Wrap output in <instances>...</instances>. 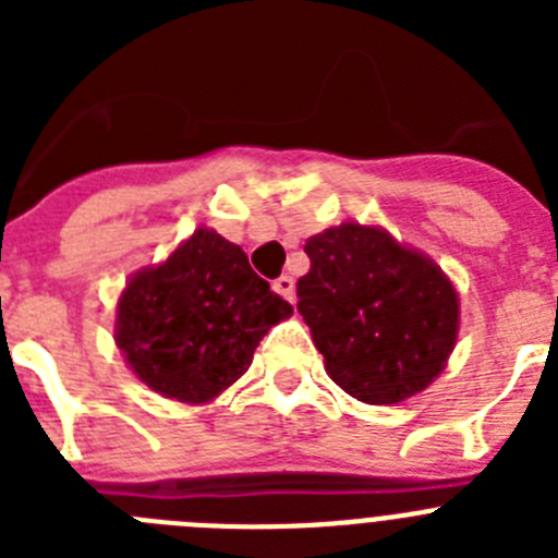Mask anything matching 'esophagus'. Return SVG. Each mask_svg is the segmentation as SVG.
<instances>
[{
  "label": "esophagus",
  "mask_w": 558,
  "mask_h": 558,
  "mask_svg": "<svg viewBox=\"0 0 558 558\" xmlns=\"http://www.w3.org/2000/svg\"><path fill=\"white\" fill-rule=\"evenodd\" d=\"M274 290L282 295V299H288V302H293V299H295V284H293V279H290V276H279V279L274 282Z\"/></svg>",
  "instance_id": "obj_1"
}]
</instances>
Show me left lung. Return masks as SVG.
I'll return each mask as SVG.
<instances>
[{
  "label": "left lung",
  "mask_w": 558,
  "mask_h": 558,
  "mask_svg": "<svg viewBox=\"0 0 558 558\" xmlns=\"http://www.w3.org/2000/svg\"><path fill=\"white\" fill-rule=\"evenodd\" d=\"M304 251L299 313L332 383L368 405L425 391L458 335V295L441 268L360 223L310 236Z\"/></svg>",
  "instance_id": "left-lung-1"
}]
</instances>
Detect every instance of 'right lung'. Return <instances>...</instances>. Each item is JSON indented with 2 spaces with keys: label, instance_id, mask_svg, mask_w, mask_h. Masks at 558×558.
Segmentation results:
<instances>
[{
  "label": "right lung",
  "instance_id": "right-lung-1",
  "mask_svg": "<svg viewBox=\"0 0 558 558\" xmlns=\"http://www.w3.org/2000/svg\"><path fill=\"white\" fill-rule=\"evenodd\" d=\"M290 313L240 245L198 229L128 282L117 347L147 388L198 405L248 372L259 340Z\"/></svg>",
  "mask_w": 558,
  "mask_h": 558
}]
</instances>
